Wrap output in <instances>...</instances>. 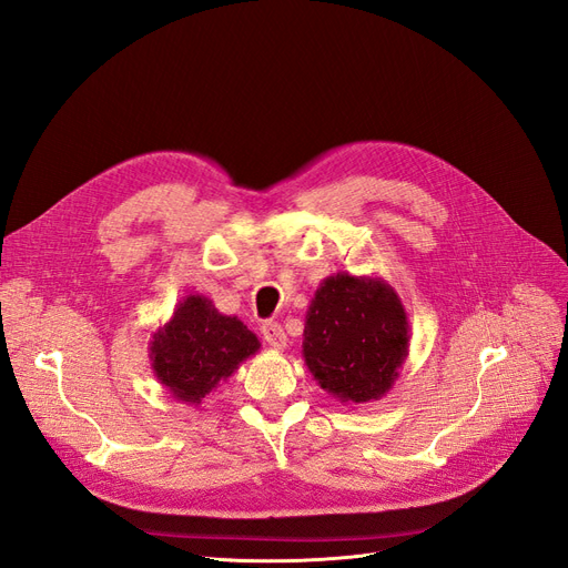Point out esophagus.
<instances>
[{
	"mask_svg": "<svg viewBox=\"0 0 568 568\" xmlns=\"http://www.w3.org/2000/svg\"><path fill=\"white\" fill-rule=\"evenodd\" d=\"M262 335H264V342H266L268 346H273V349H285L287 337H285L283 327H281L278 323H273V321L264 323V325H262Z\"/></svg>",
	"mask_w": 568,
	"mask_h": 568,
	"instance_id": "1",
	"label": "esophagus"
}]
</instances>
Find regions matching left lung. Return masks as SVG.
Segmentation results:
<instances>
[{
    "label": "left lung",
    "instance_id": "obj_1",
    "mask_svg": "<svg viewBox=\"0 0 568 568\" xmlns=\"http://www.w3.org/2000/svg\"><path fill=\"white\" fill-rule=\"evenodd\" d=\"M410 346L408 314L377 276H327L308 304L302 356L318 387L342 404L387 396Z\"/></svg>",
    "mask_w": 568,
    "mask_h": 568
}]
</instances>
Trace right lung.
I'll return each instance as SVG.
<instances>
[{
  "instance_id": "right-lung-1",
  "label": "right lung",
  "mask_w": 568,
  "mask_h": 568,
  "mask_svg": "<svg viewBox=\"0 0 568 568\" xmlns=\"http://www.w3.org/2000/svg\"><path fill=\"white\" fill-rule=\"evenodd\" d=\"M260 339L237 316H224L203 295H186L149 342L151 368L168 394L200 406L237 365L260 352Z\"/></svg>"
}]
</instances>
